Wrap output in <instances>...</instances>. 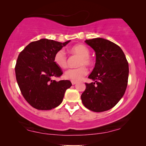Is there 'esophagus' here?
Segmentation results:
<instances>
[{
  "mask_svg": "<svg viewBox=\"0 0 146 146\" xmlns=\"http://www.w3.org/2000/svg\"><path fill=\"white\" fill-rule=\"evenodd\" d=\"M76 83H77L76 82H75V81H72V85H75Z\"/></svg>",
  "mask_w": 146,
  "mask_h": 146,
  "instance_id": "1",
  "label": "esophagus"
}]
</instances>
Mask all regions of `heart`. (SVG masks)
<instances>
[{"label": "heart", "mask_w": 146, "mask_h": 146, "mask_svg": "<svg viewBox=\"0 0 146 146\" xmlns=\"http://www.w3.org/2000/svg\"><path fill=\"white\" fill-rule=\"evenodd\" d=\"M70 51L74 54L80 56L79 65L89 66L92 64V60L90 58V50L88 48L83 44L74 46L71 48ZM54 62L58 66L61 68L67 67V56L64 50H59L56 52L54 56ZM88 74V69L84 66H81L76 68H70L65 72L64 77L66 79L72 81H78Z\"/></svg>", "instance_id": "obj_1"}]
</instances>
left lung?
<instances>
[{"mask_svg": "<svg viewBox=\"0 0 146 146\" xmlns=\"http://www.w3.org/2000/svg\"><path fill=\"white\" fill-rule=\"evenodd\" d=\"M85 42L96 52L94 68L86 83L81 99L86 108L95 112L112 108L124 94L127 85L129 66L121 48L108 40L96 38Z\"/></svg>", "mask_w": 146, "mask_h": 146, "instance_id": "1", "label": "left lung"}]
</instances>
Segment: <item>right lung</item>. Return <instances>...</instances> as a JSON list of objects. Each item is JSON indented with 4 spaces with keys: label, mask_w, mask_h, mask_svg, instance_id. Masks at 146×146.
<instances>
[{
    "label": "right lung",
    "mask_w": 146,
    "mask_h": 146,
    "mask_svg": "<svg viewBox=\"0 0 146 146\" xmlns=\"http://www.w3.org/2000/svg\"><path fill=\"white\" fill-rule=\"evenodd\" d=\"M70 42L42 38L32 42L19 54L15 66L17 81L24 98L35 108L49 110L58 106L71 87L70 80H52L63 73L54 56Z\"/></svg>",
    "instance_id": "obj_1"
}]
</instances>
